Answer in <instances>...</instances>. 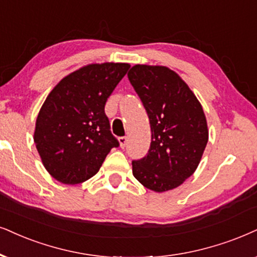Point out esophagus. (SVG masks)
I'll list each match as a JSON object with an SVG mask.
<instances>
[{"mask_svg": "<svg viewBox=\"0 0 257 257\" xmlns=\"http://www.w3.org/2000/svg\"><path fill=\"white\" fill-rule=\"evenodd\" d=\"M118 141H119V146H121V148H124L126 146V141H128V140H126L125 136H121V138L118 139Z\"/></svg>", "mask_w": 257, "mask_h": 257, "instance_id": "obj_1", "label": "esophagus"}]
</instances>
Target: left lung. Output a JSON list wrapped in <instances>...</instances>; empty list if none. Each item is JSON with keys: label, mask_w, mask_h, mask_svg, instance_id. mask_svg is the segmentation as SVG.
<instances>
[{"label": "left lung", "mask_w": 257, "mask_h": 257, "mask_svg": "<svg viewBox=\"0 0 257 257\" xmlns=\"http://www.w3.org/2000/svg\"><path fill=\"white\" fill-rule=\"evenodd\" d=\"M129 82L147 111L152 142L145 158L134 160L133 174L155 192L180 186L194 173L209 140L199 100L174 71L135 65Z\"/></svg>", "instance_id": "1"}]
</instances>
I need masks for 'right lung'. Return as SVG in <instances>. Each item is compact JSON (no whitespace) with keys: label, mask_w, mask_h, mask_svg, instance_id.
<instances>
[{"label":"right lung","mask_w":257,"mask_h":257,"mask_svg":"<svg viewBox=\"0 0 257 257\" xmlns=\"http://www.w3.org/2000/svg\"><path fill=\"white\" fill-rule=\"evenodd\" d=\"M131 65L91 64L70 73L39 111L34 142L42 164L63 184H80L99 171L119 142L110 132L106 99Z\"/></svg>","instance_id":"1"}]
</instances>
